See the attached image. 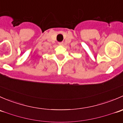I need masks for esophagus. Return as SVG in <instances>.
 <instances>
[{
  "label": "esophagus",
  "mask_w": 123,
  "mask_h": 123,
  "mask_svg": "<svg viewBox=\"0 0 123 123\" xmlns=\"http://www.w3.org/2000/svg\"><path fill=\"white\" fill-rule=\"evenodd\" d=\"M58 44H59V45H62L63 42H59V43H58Z\"/></svg>",
  "instance_id": "obj_1"
}]
</instances>
